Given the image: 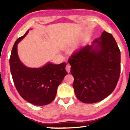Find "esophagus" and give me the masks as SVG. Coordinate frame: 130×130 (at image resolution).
Masks as SVG:
<instances>
[{"instance_id": "esophagus-1", "label": "esophagus", "mask_w": 130, "mask_h": 130, "mask_svg": "<svg viewBox=\"0 0 130 130\" xmlns=\"http://www.w3.org/2000/svg\"><path fill=\"white\" fill-rule=\"evenodd\" d=\"M70 68H71V66L69 65V64H67L66 66V70L67 71V72L70 73Z\"/></svg>"}]
</instances>
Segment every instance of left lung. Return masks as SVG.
Instances as JSON below:
<instances>
[{"label": "left lung", "mask_w": 130, "mask_h": 130, "mask_svg": "<svg viewBox=\"0 0 130 130\" xmlns=\"http://www.w3.org/2000/svg\"><path fill=\"white\" fill-rule=\"evenodd\" d=\"M68 62L74 77V93L82 102H99L117 86L120 74V51L109 33L104 31L92 45L76 51Z\"/></svg>", "instance_id": "1"}]
</instances>
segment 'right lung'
Wrapping results in <instances>:
<instances>
[{"label": "right lung", "instance_id": "add662e5", "mask_svg": "<svg viewBox=\"0 0 130 130\" xmlns=\"http://www.w3.org/2000/svg\"><path fill=\"white\" fill-rule=\"evenodd\" d=\"M14 43L10 58L11 76L16 90L24 100L37 106L50 104L54 100L57 88L67 74L66 63H47L41 68H32L24 65L19 59L17 46L29 32Z\"/></svg>", "mask_w": 130, "mask_h": 130}]
</instances>
